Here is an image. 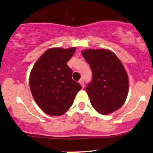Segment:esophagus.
I'll list each match as a JSON object with an SVG mask.
<instances>
[{
	"instance_id": "esophagus-1",
	"label": "esophagus",
	"mask_w": 153,
	"mask_h": 153,
	"mask_svg": "<svg viewBox=\"0 0 153 153\" xmlns=\"http://www.w3.org/2000/svg\"><path fill=\"white\" fill-rule=\"evenodd\" d=\"M79 83L80 84V85H81L82 88H84V86H85V84H84V80H82V79L79 80Z\"/></svg>"
}]
</instances>
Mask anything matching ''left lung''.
<instances>
[{
    "mask_svg": "<svg viewBox=\"0 0 153 153\" xmlns=\"http://www.w3.org/2000/svg\"><path fill=\"white\" fill-rule=\"evenodd\" d=\"M82 55L90 65L93 78L86 91L93 107L106 115L120 108L127 99L129 79L117 56L105 49H88Z\"/></svg>",
    "mask_w": 153,
    "mask_h": 153,
    "instance_id": "1",
    "label": "left lung"
}]
</instances>
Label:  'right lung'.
<instances>
[{
	"instance_id": "1",
	"label": "right lung",
	"mask_w": 153,
	"mask_h": 153,
	"mask_svg": "<svg viewBox=\"0 0 153 153\" xmlns=\"http://www.w3.org/2000/svg\"><path fill=\"white\" fill-rule=\"evenodd\" d=\"M76 48H50L36 61L29 76L33 98L47 114L60 116L68 111L81 85L72 79L67 65Z\"/></svg>"
}]
</instances>
